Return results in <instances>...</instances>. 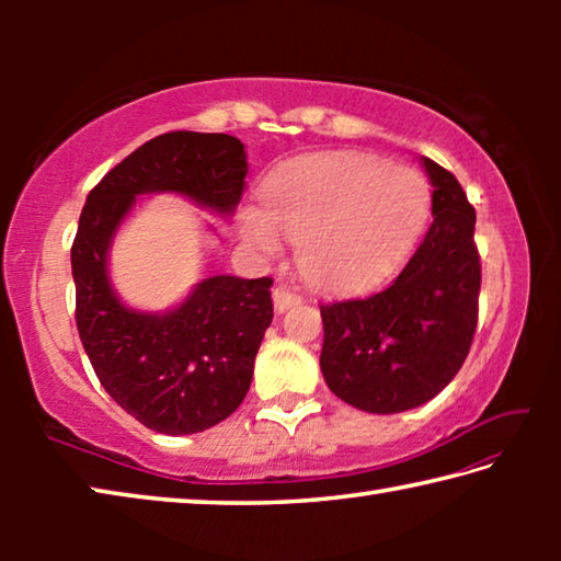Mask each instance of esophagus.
<instances>
[{
	"instance_id": "34e87169",
	"label": "esophagus",
	"mask_w": 561,
	"mask_h": 561,
	"mask_svg": "<svg viewBox=\"0 0 561 561\" xmlns=\"http://www.w3.org/2000/svg\"><path fill=\"white\" fill-rule=\"evenodd\" d=\"M272 299H274V309H277V311L289 309V307H294V304L301 301L299 294L291 291L289 287H284V284H279V287L272 291Z\"/></svg>"
}]
</instances>
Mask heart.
I'll use <instances>...</instances> for the list:
<instances>
[{"mask_svg":"<svg viewBox=\"0 0 561 561\" xmlns=\"http://www.w3.org/2000/svg\"><path fill=\"white\" fill-rule=\"evenodd\" d=\"M431 187L417 170L354 153L297 160L264 185L262 205L244 207L242 237L262 254L279 234L299 242V267L324 289H364L388 277L428 225Z\"/></svg>","mask_w":561,"mask_h":561,"instance_id":"obj_1","label":"heart"}]
</instances>
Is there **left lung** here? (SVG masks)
Here are the masks:
<instances>
[{
	"mask_svg": "<svg viewBox=\"0 0 561 561\" xmlns=\"http://www.w3.org/2000/svg\"><path fill=\"white\" fill-rule=\"evenodd\" d=\"M433 183V225L383 291L321 304V374L348 405L411 411L448 386L478 327L480 254L474 207L450 170L423 158Z\"/></svg>",
	"mask_w": 561,
	"mask_h": 561,
	"instance_id": "left-lung-1",
	"label": "left lung"
}]
</instances>
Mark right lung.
<instances>
[{
  "instance_id": "1",
  "label": "right lung",
  "mask_w": 561,
  "mask_h": 561,
  "mask_svg": "<svg viewBox=\"0 0 561 561\" xmlns=\"http://www.w3.org/2000/svg\"><path fill=\"white\" fill-rule=\"evenodd\" d=\"M247 156L227 133L173 130L133 150L91 190L71 244L76 329L101 386L150 431L187 435L237 411L272 324V279L217 274L168 314L133 311L113 291L108 244L136 195L180 193L230 215Z\"/></svg>"
}]
</instances>
